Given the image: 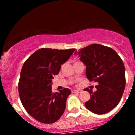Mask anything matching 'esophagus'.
<instances>
[{
	"instance_id": "esophagus-1",
	"label": "esophagus",
	"mask_w": 135,
	"mask_h": 135,
	"mask_svg": "<svg viewBox=\"0 0 135 135\" xmlns=\"http://www.w3.org/2000/svg\"><path fill=\"white\" fill-rule=\"evenodd\" d=\"M81 92V90L80 89H77V90H73V93H79Z\"/></svg>"
}]
</instances>
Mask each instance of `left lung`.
Masks as SVG:
<instances>
[{
    "instance_id": "obj_1",
    "label": "left lung",
    "mask_w": 135,
    "mask_h": 135,
    "mask_svg": "<svg viewBox=\"0 0 135 135\" xmlns=\"http://www.w3.org/2000/svg\"><path fill=\"white\" fill-rule=\"evenodd\" d=\"M86 66V76L90 81L99 83L97 91L85 88L91 98L85 103L88 110L103 114L115 108L120 101L126 87L125 66L118 54L111 47L97 44L76 51Z\"/></svg>"
}]
</instances>
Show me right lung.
I'll return each mask as SVG.
<instances>
[{
  "label": "right lung",
  "instance_id": "right-lung-1",
  "mask_svg": "<svg viewBox=\"0 0 135 135\" xmlns=\"http://www.w3.org/2000/svg\"><path fill=\"white\" fill-rule=\"evenodd\" d=\"M75 49L41 48L24 62L20 74L18 91L26 111L43 123H53L63 114L71 91L64 88L53 93L51 81L59 74L61 65L73 55Z\"/></svg>",
  "mask_w": 135,
  "mask_h": 135
}]
</instances>
